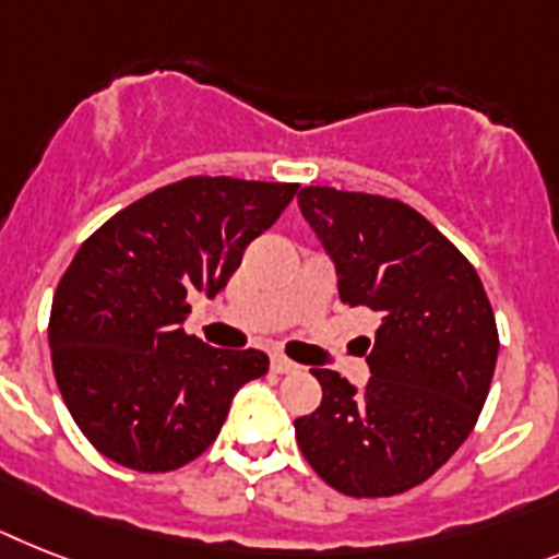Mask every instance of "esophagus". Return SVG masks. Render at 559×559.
<instances>
[{
  "label": "esophagus",
  "instance_id": "esophagus-1",
  "mask_svg": "<svg viewBox=\"0 0 559 559\" xmlns=\"http://www.w3.org/2000/svg\"><path fill=\"white\" fill-rule=\"evenodd\" d=\"M297 362H290L288 357H280V354H271V371L276 373H294L297 371Z\"/></svg>",
  "mask_w": 559,
  "mask_h": 559
}]
</instances>
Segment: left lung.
<instances>
[{
    "label": "left lung",
    "mask_w": 559,
    "mask_h": 559,
    "mask_svg": "<svg viewBox=\"0 0 559 559\" xmlns=\"http://www.w3.org/2000/svg\"><path fill=\"white\" fill-rule=\"evenodd\" d=\"M297 202L340 299L380 313L362 389L311 368L322 403L294 423L299 449L343 495H403L472 435L500 352L495 311L472 262L414 207L320 186Z\"/></svg>",
    "instance_id": "obj_1"
}]
</instances>
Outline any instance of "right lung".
<instances>
[{"label":"right lung","instance_id":"right-lung-1","mask_svg":"<svg viewBox=\"0 0 559 559\" xmlns=\"http://www.w3.org/2000/svg\"><path fill=\"white\" fill-rule=\"evenodd\" d=\"M294 193L290 182L191 177L82 242L53 294L48 340L64 405L96 451L133 472H174L216 440L269 357L186 334L188 294L216 297Z\"/></svg>","mask_w":559,"mask_h":559}]
</instances>
